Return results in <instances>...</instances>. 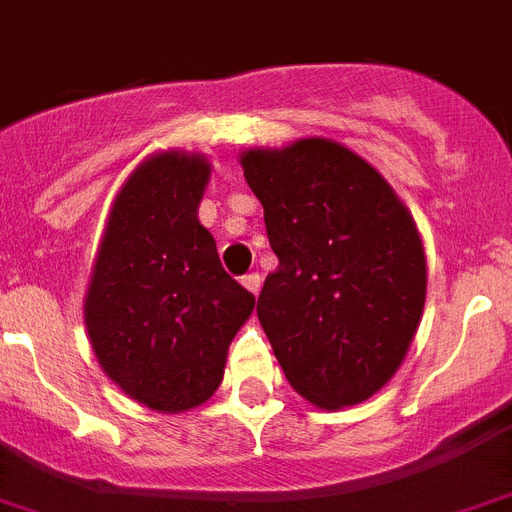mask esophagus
<instances>
[{"mask_svg":"<svg viewBox=\"0 0 512 512\" xmlns=\"http://www.w3.org/2000/svg\"><path fill=\"white\" fill-rule=\"evenodd\" d=\"M241 284H243V287H246L251 294H259V292H261V276H259V274H246V276H243V279H241Z\"/></svg>","mask_w":512,"mask_h":512,"instance_id":"34e87169","label":"esophagus"}]
</instances>
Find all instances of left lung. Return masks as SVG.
Returning a JSON list of instances; mask_svg holds the SVG:
<instances>
[{
	"mask_svg": "<svg viewBox=\"0 0 512 512\" xmlns=\"http://www.w3.org/2000/svg\"><path fill=\"white\" fill-rule=\"evenodd\" d=\"M241 164L279 259L256 304L276 360L314 406H355L391 381L424 312L414 218L365 159L330 139L251 149Z\"/></svg>",
	"mask_w": 512,
	"mask_h": 512,
	"instance_id": "left-lung-1",
	"label": "left lung"
}]
</instances>
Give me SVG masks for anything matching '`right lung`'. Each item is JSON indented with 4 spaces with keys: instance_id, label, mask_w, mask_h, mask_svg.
Here are the masks:
<instances>
[{
    "instance_id": "right-lung-1",
    "label": "right lung",
    "mask_w": 512,
    "mask_h": 512,
    "mask_svg": "<svg viewBox=\"0 0 512 512\" xmlns=\"http://www.w3.org/2000/svg\"><path fill=\"white\" fill-rule=\"evenodd\" d=\"M208 177L200 154L164 152L137 167L114 200L86 297L101 368L162 414L218 391L228 345L256 304L198 220Z\"/></svg>"
}]
</instances>
